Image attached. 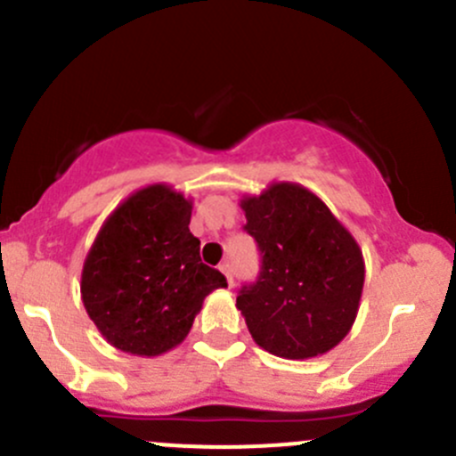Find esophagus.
<instances>
[{
    "label": "esophagus",
    "mask_w": 456,
    "mask_h": 456,
    "mask_svg": "<svg viewBox=\"0 0 456 456\" xmlns=\"http://www.w3.org/2000/svg\"><path fill=\"white\" fill-rule=\"evenodd\" d=\"M220 271H223V275H224V278H227L229 287H232V284H233V280H232V265H229V262H223V265H220Z\"/></svg>",
    "instance_id": "34e87169"
}]
</instances>
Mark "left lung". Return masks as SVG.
I'll use <instances>...</instances> for the list:
<instances>
[{"label":"left lung","instance_id":"1","mask_svg":"<svg viewBox=\"0 0 456 456\" xmlns=\"http://www.w3.org/2000/svg\"><path fill=\"white\" fill-rule=\"evenodd\" d=\"M240 209L262 256L260 278L236 300L251 338L284 360L324 355L346 338L360 311V245L326 202L297 183L245 194Z\"/></svg>","mask_w":456,"mask_h":456}]
</instances>
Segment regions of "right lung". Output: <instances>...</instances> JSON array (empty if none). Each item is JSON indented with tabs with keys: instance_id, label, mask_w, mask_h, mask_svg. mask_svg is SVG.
<instances>
[{
	"instance_id": "right-lung-1",
	"label": "right lung",
	"mask_w": 456,
	"mask_h": 456,
	"mask_svg": "<svg viewBox=\"0 0 456 456\" xmlns=\"http://www.w3.org/2000/svg\"><path fill=\"white\" fill-rule=\"evenodd\" d=\"M194 202L165 183L127 196L105 218L81 269V300L108 344L136 357L176 348L202 302L227 287L200 262Z\"/></svg>"
}]
</instances>
